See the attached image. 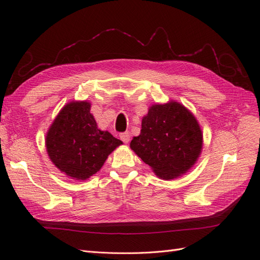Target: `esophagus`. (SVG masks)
Returning a JSON list of instances; mask_svg holds the SVG:
<instances>
[{"label": "esophagus", "mask_w": 260, "mask_h": 260, "mask_svg": "<svg viewBox=\"0 0 260 260\" xmlns=\"http://www.w3.org/2000/svg\"><path fill=\"white\" fill-rule=\"evenodd\" d=\"M119 137L123 143H128L130 141V133L129 132H122V133H120Z\"/></svg>", "instance_id": "esophagus-1"}]
</instances>
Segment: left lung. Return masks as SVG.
<instances>
[{
    "label": "left lung",
    "instance_id": "left-lung-1",
    "mask_svg": "<svg viewBox=\"0 0 260 260\" xmlns=\"http://www.w3.org/2000/svg\"><path fill=\"white\" fill-rule=\"evenodd\" d=\"M203 135L191 112L177 102L153 105L130 147L161 179H175L190 169L202 151Z\"/></svg>",
    "mask_w": 260,
    "mask_h": 260
}]
</instances>
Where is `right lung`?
Instances as JSON below:
<instances>
[{"mask_svg":"<svg viewBox=\"0 0 260 260\" xmlns=\"http://www.w3.org/2000/svg\"><path fill=\"white\" fill-rule=\"evenodd\" d=\"M88 102H72L61 108L46 135L51 160L73 179L85 180L102 168L108 155L122 144L101 131Z\"/></svg>","mask_w":260,"mask_h":260,"instance_id":"1","label":"right lung"}]
</instances>
